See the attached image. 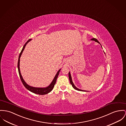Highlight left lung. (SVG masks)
I'll use <instances>...</instances> for the list:
<instances>
[{
    "label": "left lung",
    "mask_w": 126,
    "mask_h": 126,
    "mask_svg": "<svg viewBox=\"0 0 126 126\" xmlns=\"http://www.w3.org/2000/svg\"><path fill=\"white\" fill-rule=\"evenodd\" d=\"M91 40L94 41V42H98V43H100L99 42L97 41V40L96 39H95V38H93L92 39H91ZM69 80H70V83H71V84H72V85L73 87V88H74L75 89L77 90H78V91H84V90H81V89H79L77 88L75 86V85H74V83H73V81H72V77H71V75H70V72L69 73Z\"/></svg>",
    "instance_id": "8db88e82"
}]
</instances>
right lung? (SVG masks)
<instances>
[{"label":"right lung","mask_w":126,"mask_h":126,"mask_svg":"<svg viewBox=\"0 0 126 126\" xmlns=\"http://www.w3.org/2000/svg\"><path fill=\"white\" fill-rule=\"evenodd\" d=\"M31 40V39H30L27 42H26L25 45H24L22 50L21 51L20 54H19V57H18V63H17V68H18V73H19V77H20V80L22 83V84H23L24 86L29 91H30L31 92H32L33 93L35 94H41V95H43V94H47L49 93L50 92V91L53 89L54 86V85L56 83V80H57V78L58 76L59 75V72L61 70H59V71H58V72L57 73L56 75L54 77L52 82L51 83V84H50L49 86H48V87H45V88H36V87H32L29 85H28L24 81L22 76L21 75V74H20V69H19V61H20V57L22 54V53L23 52V50H24L25 49V46L26 45V44L29 42Z\"/></svg>","instance_id":"add662e5"}]
</instances>
